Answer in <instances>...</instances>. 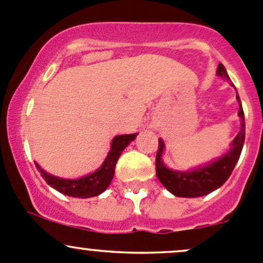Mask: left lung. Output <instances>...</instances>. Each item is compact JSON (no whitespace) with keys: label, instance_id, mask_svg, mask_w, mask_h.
Returning a JSON list of instances; mask_svg holds the SVG:
<instances>
[{"label":"left lung","instance_id":"obj_1","mask_svg":"<svg viewBox=\"0 0 263 263\" xmlns=\"http://www.w3.org/2000/svg\"><path fill=\"white\" fill-rule=\"evenodd\" d=\"M216 74L226 78L231 82L228 73L223 64H219ZM231 85L233 83L231 82ZM234 86V85H233ZM237 100L239 102V115L242 126L240 132L238 133L237 137L234 138L232 143V148L224 157L219 158L218 161L208 164L206 167L197 168L191 172H178L168 170L164 167L162 162V152L164 149L163 140H158V151H157L156 157V171L157 177L161 181L162 185L167 189L173 195L180 197H199L202 195H208L210 192L220 187L224 182L229 178L231 173L234 170L235 163L239 159L240 152H242L243 143H245L246 135V123H245V112H243L242 105H240V99L237 93Z\"/></svg>","mask_w":263,"mask_h":263}]
</instances>
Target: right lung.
<instances>
[{"instance_id":"add662e5","label":"right lung","mask_w":263,"mask_h":263,"mask_svg":"<svg viewBox=\"0 0 263 263\" xmlns=\"http://www.w3.org/2000/svg\"><path fill=\"white\" fill-rule=\"evenodd\" d=\"M137 134H128V135H118L114 138L111 151L109 152V156L105 159L104 164L101 168L97 170L96 172L86 176V177L78 178V180H63V178L55 177L49 173L43 171L39 164L35 162L37 171L43 176L48 185L58 190L64 195H68L72 197H81V199H87V197L97 196L101 192H104L107 189V186L111 182L115 172L116 162L120 157L121 152L128 144H130L132 140L135 139Z\"/></svg>"}]
</instances>
